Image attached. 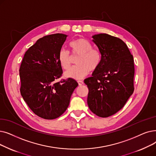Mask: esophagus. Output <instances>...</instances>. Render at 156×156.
Listing matches in <instances>:
<instances>
[{"instance_id":"1","label":"esophagus","mask_w":156,"mask_h":156,"mask_svg":"<svg viewBox=\"0 0 156 156\" xmlns=\"http://www.w3.org/2000/svg\"><path fill=\"white\" fill-rule=\"evenodd\" d=\"M78 85H79L80 86H81V85H82L83 84V81L78 80Z\"/></svg>"}]
</instances>
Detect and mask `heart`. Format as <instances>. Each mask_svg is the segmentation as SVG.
<instances>
[{"label": "heart", "mask_w": 156, "mask_h": 156, "mask_svg": "<svg viewBox=\"0 0 156 156\" xmlns=\"http://www.w3.org/2000/svg\"><path fill=\"white\" fill-rule=\"evenodd\" d=\"M69 46L71 48V55L68 51L62 48L59 51L58 55L59 63L65 70H69L71 67L72 57H78L76 62L78 66L67 71L65 73L66 77L76 80L82 79L90 73V71L94 72L99 68L102 60L101 53L98 49L92 48V44L89 40L78 38L71 41Z\"/></svg>", "instance_id": "obj_1"}]
</instances>
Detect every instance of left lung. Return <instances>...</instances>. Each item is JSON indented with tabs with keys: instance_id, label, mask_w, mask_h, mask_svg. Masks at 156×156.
Segmentation results:
<instances>
[{
	"instance_id": "left-lung-1",
	"label": "left lung",
	"mask_w": 156,
	"mask_h": 156,
	"mask_svg": "<svg viewBox=\"0 0 156 156\" xmlns=\"http://www.w3.org/2000/svg\"><path fill=\"white\" fill-rule=\"evenodd\" d=\"M102 60L92 76L84 80L87 104L92 113L108 117L122 109L134 92L133 56L120 39L107 34L92 36Z\"/></svg>"
}]
</instances>
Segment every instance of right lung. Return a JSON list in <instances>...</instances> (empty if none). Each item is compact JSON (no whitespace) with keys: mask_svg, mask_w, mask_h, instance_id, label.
Returning <instances> with one entry per match:
<instances>
[{"mask_svg":"<svg viewBox=\"0 0 156 156\" xmlns=\"http://www.w3.org/2000/svg\"><path fill=\"white\" fill-rule=\"evenodd\" d=\"M67 35L54 34L38 39L25 52L20 67V93L30 109L38 117L55 119L67 110L78 83L62 75L58 53Z\"/></svg>","mask_w":156,"mask_h":156,"instance_id":"right-lung-1","label":"right lung"}]
</instances>
